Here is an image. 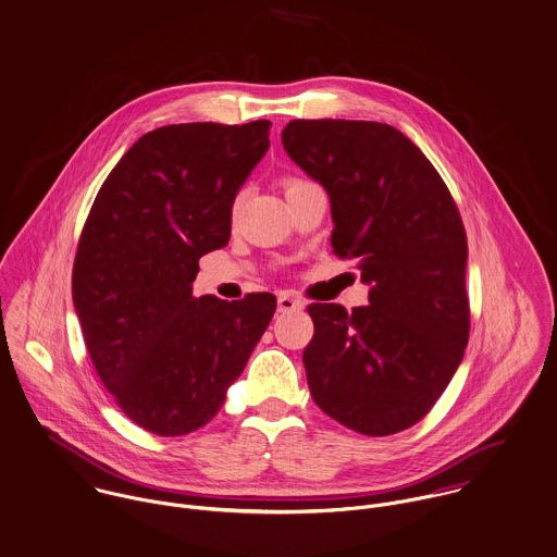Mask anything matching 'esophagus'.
I'll return each instance as SVG.
<instances>
[{"label":"esophagus","instance_id":"esophagus-1","mask_svg":"<svg viewBox=\"0 0 557 557\" xmlns=\"http://www.w3.org/2000/svg\"><path fill=\"white\" fill-rule=\"evenodd\" d=\"M304 308H306V304L299 301V299H295L293 295L282 293V295L277 297V311H282V313H286V311H297V309Z\"/></svg>","mask_w":557,"mask_h":557}]
</instances>
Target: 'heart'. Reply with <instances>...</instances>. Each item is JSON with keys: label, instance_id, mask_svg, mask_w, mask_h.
Instances as JSON below:
<instances>
[{"label": "heart", "instance_id": "1", "mask_svg": "<svg viewBox=\"0 0 557 557\" xmlns=\"http://www.w3.org/2000/svg\"><path fill=\"white\" fill-rule=\"evenodd\" d=\"M306 182H299V180H290V182H286V194L290 191V189H295V187L304 186ZM233 211H237V205H235V209Z\"/></svg>", "mask_w": 557, "mask_h": 557}]
</instances>
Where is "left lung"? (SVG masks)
Returning a JSON list of instances; mask_svg holds the SVG:
<instances>
[{
    "instance_id": "obj_1",
    "label": "left lung",
    "mask_w": 557,
    "mask_h": 557,
    "mask_svg": "<svg viewBox=\"0 0 557 557\" xmlns=\"http://www.w3.org/2000/svg\"><path fill=\"white\" fill-rule=\"evenodd\" d=\"M282 145L326 189L331 246L357 258L370 306L313 304L304 350L313 401L337 423L388 435L419 423L463 359L468 242L421 149L377 122L295 120Z\"/></svg>"
}]
</instances>
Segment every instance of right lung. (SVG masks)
Wrapping results in <instances>:
<instances>
[{
	"label": "right lung",
	"mask_w": 557,
	"mask_h": 557,
	"mask_svg": "<svg viewBox=\"0 0 557 557\" xmlns=\"http://www.w3.org/2000/svg\"><path fill=\"white\" fill-rule=\"evenodd\" d=\"M271 122L164 125L100 187L72 271L98 375L147 432L207 425L269 326L275 297H194L200 256L231 239L233 202L269 149Z\"/></svg>",
	"instance_id": "obj_1"
}]
</instances>
